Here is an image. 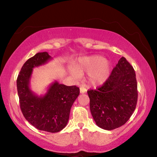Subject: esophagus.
Masks as SVG:
<instances>
[{
    "mask_svg": "<svg viewBox=\"0 0 157 157\" xmlns=\"http://www.w3.org/2000/svg\"><path fill=\"white\" fill-rule=\"evenodd\" d=\"M79 91H80L81 94H85V93L86 92V89L84 86H81L80 88H79Z\"/></svg>",
    "mask_w": 157,
    "mask_h": 157,
    "instance_id": "esophagus-1",
    "label": "esophagus"
}]
</instances>
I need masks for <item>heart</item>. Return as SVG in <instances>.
I'll return each instance as SVG.
<instances>
[{
  "mask_svg": "<svg viewBox=\"0 0 157 157\" xmlns=\"http://www.w3.org/2000/svg\"><path fill=\"white\" fill-rule=\"evenodd\" d=\"M84 73H89L88 80L93 86L101 85L109 78L111 63L99 55L84 57L75 65L72 75L75 78L78 79Z\"/></svg>",
  "mask_w": 157,
  "mask_h": 157,
  "instance_id": "b5f03b06",
  "label": "heart"
}]
</instances>
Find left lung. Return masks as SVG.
Here are the masks:
<instances>
[{"label":"left lung","mask_w":157,"mask_h":157,"mask_svg":"<svg viewBox=\"0 0 157 157\" xmlns=\"http://www.w3.org/2000/svg\"><path fill=\"white\" fill-rule=\"evenodd\" d=\"M90 110L97 125L106 130L120 127L129 120L137 104L136 73L122 57L102 86L87 91Z\"/></svg>","instance_id":"obj_1"}]
</instances>
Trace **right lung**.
I'll list each match as a JSON object with an SVG mask.
<instances>
[{
	"label": "right lung",
	"instance_id": "add662e5",
	"mask_svg": "<svg viewBox=\"0 0 157 157\" xmlns=\"http://www.w3.org/2000/svg\"><path fill=\"white\" fill-rule=\"evenodd\" d=\"M51 59L48 53L43 52L28 59L18 75L17 86L21 110L26 120L39 130L55 133L67 124L71 107L79 94V89L55 81L42 96L32 91L30 81L33 68L45 64Z\"/></svg>",
	"mask_w": 157,
	"mask_h": 157
}]
</instances>
